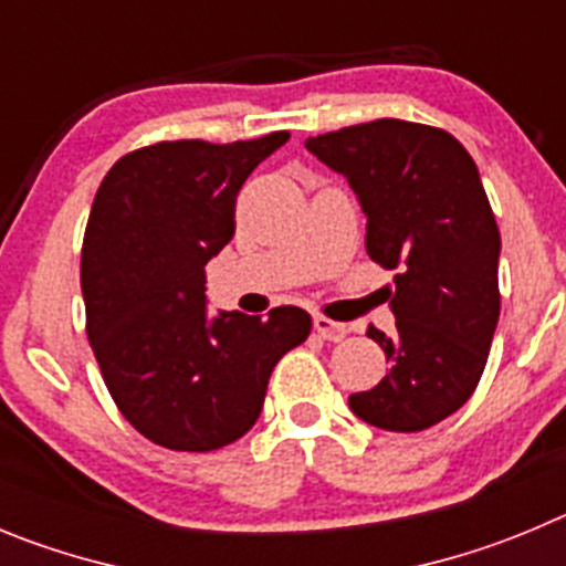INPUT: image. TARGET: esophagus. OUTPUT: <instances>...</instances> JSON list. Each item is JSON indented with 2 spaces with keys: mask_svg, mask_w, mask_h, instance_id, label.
Listing matches in <instances>:
<instances>
[{
  "mask_svg": "<svg viewBox=\"0 0 566 566\" xmlns=\"http://www.w3.org/2000/svg\"><path fill=\"white\" fill-rule=\"evenodd\" d=\"M313 327L324 340H344V335H346L344 324H338V321H329L327 315H315Z\"/></svg>",
  "mask_w": 566,
  "mask_h": 566,
  "instance_id": "1",
  "label": "esophagus"
}]
</instances>
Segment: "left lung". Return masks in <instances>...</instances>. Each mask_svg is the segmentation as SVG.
<instances>
[{
    "label": "left lung",
    "mask_w": 566,
    "mask_h": 566,
    "mask_svg": "<svg viewBox=\"0 0 566 566\" xmlns=\"http://www.w3.org/2000/svg\"><path fill=\"white\" fill-rule=\"evenodd\" d=\"M366 213V253L397 271L395 333L369 327L389 360L349 409L386 431H422L454 415L485 371L499 321V239L480 171L446 129L380 118L310 137Z\"/></svg>",
    "instance_id": "1"
}]
</instances>
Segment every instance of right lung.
Segmentation results:
<instances>
[{
    "instance_id": "obj_1",
    "label": "right lung",
    "mask_w": 566,
    "mask_h": 566,
    "mask_svg": "<svg viewBox=\"0 0 566 566\" xmlns=\"http://www.w3.org/2000/svg\"><path fill=\"white\" fill-rule=\"evenodd\" d=\"M287 137L163 140L98 186L81 248L86 338L120 415L157 446L217 451L248 434L273 366L307 340L298 307L206 310V264L231 242L239 188Z\"/></svg>"
}]
</instances>
